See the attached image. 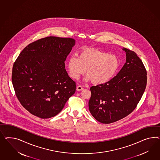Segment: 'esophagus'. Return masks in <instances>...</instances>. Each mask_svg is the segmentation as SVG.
<instances>
[{
  "label": "esophagus",
  "mask_w": 160,
  "mask_h": 160,
  "mask_svg": "<svg viewBox=\"0 0 160 160\" xmlns=\"http://www.w3.org/2000/svg\"><path fill=\"white\" fill-rule=\"evenodd\" d=\"M76 90H78V91H82L83 90V87H82V86H78L77 87V88H76Z\"/></svg>",
  "instance_id": "obj_1"
}]
</instances>
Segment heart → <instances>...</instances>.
<instances>
[{
    "label": "heart",
    "instance_id": "1",
    "mask_svg": "<svg viewBox=\"0 0 160 160\" xmlns=\"http://www.w3.org/2000/svg\"><path fill=\"white\" fill-rule=\"evenodd\" d=\"M68 66L73 78L78 79L87 69L88 74L84 80L100 85L112 79L119 69L120 62L115 55L96 49H86L78 56H71Z\"/></svg>",
    "mask_w": 160,
    "mask_h": 160
}]
</instances>
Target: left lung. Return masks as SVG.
<instances>
[{"label": "left lung", "mask_w": 160, "mask_h": 160, "mask_svg": "<svg viewBox=\"0 0 160 160\" xmlns=\"http://www.w3.org/2000/svg\"><path fill=\"white\" fill-rule=\"evenodd\" d=\"M126 63L117 76L104 84L92 86L88 102L90 112L96 120L111 123L129 115L145 91L147 72L137 54L125 48Z\"/></svg>", "instance_id": "obj_1"}]
</instances>
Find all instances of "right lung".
<instances>
[{"mask_svg":"<svg viewBox=\"0 0 160 160\" xmlns=\"http://www.w3.org/2000/svg\"><path fill=\"white\" fill-rule=\"evenodd\" d=\"M76 41L48 37L28 45L14 63L12 80L22 107L36 117L56 116L76 91L65 62Z\"/></svg>","mask_w":160,"mask_h":160,"instance_id":"add662e5","label":"right lung"}]
</instances>
